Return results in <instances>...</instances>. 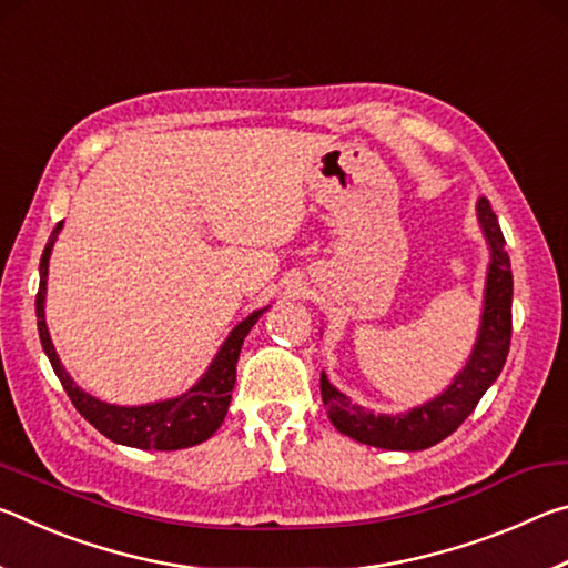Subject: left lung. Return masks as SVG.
I'll use <instances>...</instances> for the list:
<instances>
[{"instance_id":"8db88e82","label":"left lung","mask_w":568,"mask_h":568,"mask_svg":"<svg viewBox=\"0 0 568 568\" xmlns=\"http://www.w3.org/2000/svg\"><path fill=\"white\" fill-rule=\"evenodd\" d=\"M476 217L480 233L486 237L488 261L486 287H484V311H480V325L474 348L464 368L456 373L450 386L420 406L406 413H373L333 386L321 373V393L328 408V418L343 436L365 446L388 448V450H423L436 446L438 440L454 434L464 423L484 393L494 386L501 373L508 345H511V297H514V275L511 261L506 253V240L498 225L496 213L486 197H478Z\"/></svg>"}]
</instances>
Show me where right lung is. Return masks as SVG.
<instances>
[{"label": "right lung", "instance_id": "obj_1", "mask_svg": "<svg viewBox=\"0 0 568 568\" xmlns=\"http://www.w3.org/2000/svg\"><path fill=\"white\" fill-rule=\"evenodd\" d=\"M62 225L64 223H57L50 235V243H47L42 253L40 293H37L34 307L42 348L52 363L57 378L62 381L67 396L74 403V408L80 410L102 436H108L114 444L122 446L142 450H180L203 444V440H207L220 428V423L225 420L235 386V365L245 335L271 305L261 307V311H253L245 321H240L235 328L230 331L225 343L220 345L213 363L207 365V371L200 376V381L185 393H180V396L145 403V406H114V403H104L100 398H94L92 393L77 386L74 378L64 371L60 355H57L54 343L50 338V331H47V273H50V255Z\"/></svg>", "mask_w": 568, "mask_h": 568}]
</instances>
